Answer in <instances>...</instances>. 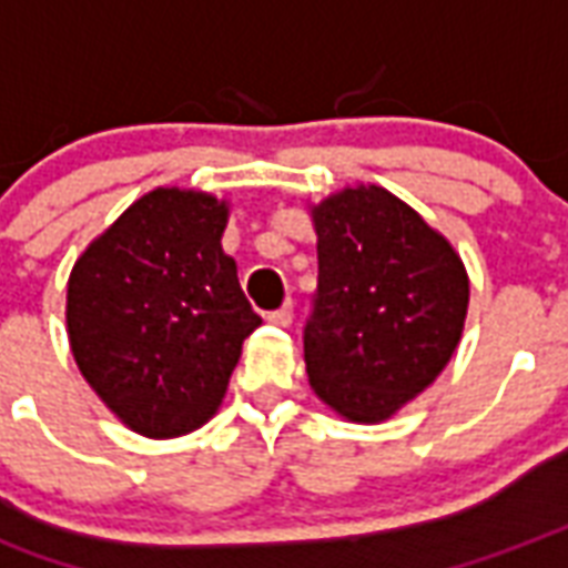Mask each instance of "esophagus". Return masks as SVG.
<instances>
[{
	"label": "esophagus",
	"instance_id": "34e87169",
	"mask_svg": "<svg viewBox=\"0 0 568 568\" xmlns=\"http://www.w3.org/2000/svg\"><path fill=\"white\" fill-rule=\"evenodd\" d=\"M292 318H295V306H292V301H285L280 310H273L271 316H267V322H273V325L280 327H288L292 325Z\"/></svg>",
	"mask_w": 568,
	"mask_h": 568
}]
</instances>
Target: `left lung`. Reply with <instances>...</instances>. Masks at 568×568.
Returning a JSON list of instances; mask_svg holds the SVG:
<instances>
[{
    "label": "left lung",
    "instance_id": "1",
    "mask_svg": "<svg viewBox=\"0 0 568 568\" xmlns=\"http://www.w3.org/2000/svg\"><path fill=\"white\" fill-rule=\"evenodd\" d=\"M313 225L318 288L304 325L306 376L348 422H385L455 355L469 276L455 246L382 186L327 195Z\"/></svg>",
    "mask_w": 568,
    "mask_h": 568
}]
</instances>
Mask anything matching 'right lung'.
Masks as SVG:
<instances>
[{
	"label": "right lung",
	"instance_id": "obj_1",
	"mask_svg": "<svg viewBox=\"0 0 568 568\" xmlns=\"http://www.w3.org/2000/svg\"><path fill=\"white\" fill-rule=\"evenodd\" d=\"M225 225V201L153 189L71 267V355L134 434L171 439L210 422L262 325L222 252Z\"/></svg>",
	"mask_w": 568,
	"mask_h": 568
}]
</instances>
